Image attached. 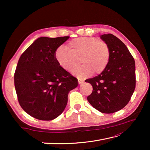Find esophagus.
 <instances>
[{
	"instance_id": "1",
	"label": "esophagus",
	"mask_w": 150,
	"mask_h": 150,
	"mask_svg": "<svg viewBox=\"0 0 150 150\" xmlns=\"http://www.w3.org/2000/svg\"><path fill=\"white\" fill-rule=\"evenodd\" d=\"M77 79H78V82H79V84H82V82H83L84 81L82 80V79H79V78H77Z\"/></svg>"
}]
</instances>
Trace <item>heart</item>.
Here are the masks:
<instances>
[{
  "label": "heart",
  "instance_id": "obj_1",
  "mask_svg": "<svg viewBox=\"0 0 150 150\" xmlns=\"http://www.w3.org/2000/svg\"><path fill=\"white\" fill-rule=\"evenodd\" d=\"M57 48L55 58L59 65L67 71H72L79 77L84 78L103 72L110 62V47L106 41L97 37H79L71 40L67 46ZM79 61H78V60Z\"/></svg>",
  "mask_w": 150,
  "mask_h": 150
}]
</instances>
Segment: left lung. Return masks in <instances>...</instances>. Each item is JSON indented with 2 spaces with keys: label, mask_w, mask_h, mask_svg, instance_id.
Returning <instances> with one entry per match:
<instances>
[{
  "label": "left lung",
  "mask_w": 150,
  "mask_h": 150,
  "mask_svg": "<svg viewBox=\"0 0 150 150\" xmlns=\"http://www.w3.org/2000/svg\"><path fill=\"white\" fill-rule=\"evenodd\" d=\"M100 38L110 47V60L103 72L85 81L93 87L87 98L100 112L112 113L125 107L134 92L135 63L125 44L117 37L109 33Z\"/></svg>",
  "instance_id": "obj_1"
}]
</instances>
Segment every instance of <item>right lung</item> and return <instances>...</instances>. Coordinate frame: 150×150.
Wrapping results in <instances>:
<instances>
[{
  "instance_id": "1",
  "label": "right lung",
  "mask_w": 150,
  "mask_h": 150,
  "mask_svg": "<svg viewBox=\"0 0 150 150\" xmlns=\"http://www.w3.org/2000/svg\"><path fill=\"white\" fill-rule=\"evenodd\" d=\"M69 37H40L22 54L14 75L19 104L30 115L52 120L61 114L78 80L57 63V48Z\"/></svg>"
}]
</instances>
